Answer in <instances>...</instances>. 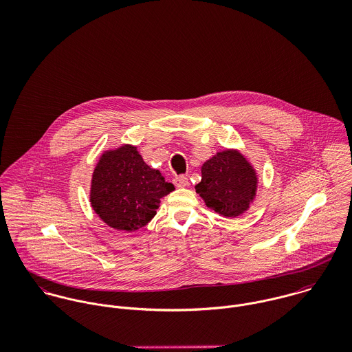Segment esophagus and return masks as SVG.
I'll return each instance as SVG.
<instances>
[{"mask_svg":"<svg viewBox=\"0 0 352 352\" xmlns=\"http://www.w3.org/2000/svg\"><path fill=\"white\" fill-rule=\"evenodd\" d=\"M173 183H175L176 187L184 188V187L188 186V177H187V176H176V177L173 179Z\"/></svg>","mask_w":352,"mask_h":352,"instance_id":"34e87169","label":"esophagus"}]
</instances>
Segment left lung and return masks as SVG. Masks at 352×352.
Masks as SVG:
<instances>
[{
	"mask_svg": "<svg viewBox=\"0 0 352 352\" xmlns=\"http://www.w3.org/2000/svg\"><path fill=\"white\" fill-rule=\"evenodd\" d=\"M201 170L195 190L208 208L226 218H236L250 208L257 191V175L244 154L234 149L218 151Z\"/></svg>",
	"mask_w": 352,
	"mask_h": 352,
	"instance_id": "8db88e82",
	"label": "left lung"
}]
</instances>
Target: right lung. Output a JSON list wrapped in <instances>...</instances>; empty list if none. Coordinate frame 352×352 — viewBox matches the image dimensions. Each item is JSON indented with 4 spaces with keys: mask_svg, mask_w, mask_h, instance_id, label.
Wrapping results in <instances>:
<instances>
[{
    "mask_svg": "<svg viewBox=\"0 0 352 352\" xmlns=\"http://www.w3.org/2000/svg\"><path fill=\"white\" fill-rule=\"evenodd\" d=\"M175 190L160 170L151 168L137 146L104 151L95 166L89 201L108 226L134 232L148 225L161 198Z\"/></svg>",
    "mask_w": 352,
    "mask_h": 352,
    "instance_id": "obj_1",
    "label": "right lung"
}]
</instances>
